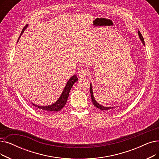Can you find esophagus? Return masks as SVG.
Instances as JSON below:
<instances>
[{
    "instance_id": "obj_1",
    "label": "esophagus",
    "mask_w": 159,
    "mask_h": 159,
    "mask_svg": "<svg viewBox=\"0 0 159 159\" xmlns=\"http://www.w3.org/2000/svg\"><path fill=\"white\" fill-rule=\"evenodd\" d=\"M88 73H89V72H88V71L86 70V69L82 68V69H81V70H80L79 71V74H78V75H79V77L80 78H83V77H87V76L88 75Z\"/></svg>"
}]
</instances>
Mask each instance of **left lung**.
Masks as SVG:
<instances>
[{
	"mask_svg": "<svg viewBox=\"0 0 159 159\" xmlns=\"http://www.w3.org/2000/svg\"><path fill=\"white\" fill-rule=\"evenodd\" d=\"M139 38L140 39V40L142 41V42L143 43V45H145V43H144V39H143V38L142 36V35L141 34L139 30ZM90 94H91V98H92V101L93 102V104L94 105V106L95 107H97L98 108L100 109L101 110H102V111H112V110H114L116 108H118V107H104L102 106L100 104H99V103L97 102L94 98V96H93V89H92V84H90Z\"/></svg>",
	"mask_w": 159,
	"mask_h": 159,
	"instance_id": "obj_1",
	"label": "left lung"
}]
</instances>
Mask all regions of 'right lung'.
I'll return each mask as SVG.
<instances>
[{"instance_id":"right-lung-1","label":"right lung","mask_w":159,"mask_h":159,"mask_svg":"<svg viewBox=\"0 0 159 159\" xmlns=\"http://www.w3.org/2000/svg\"><path fill=\"white\" fill-rule=\"evenodd\" d=\"M27 26H28V25H26L23 28L21 33H20V34L19 39L20 36L22 35V34L24 32L25 30L26 29ZM78 80H79V79L77 77V76H76L75 75L72 76V77L70 79V80H69L68 82H67V84L63 90V92L61 94L59 99L54 103H53L52 105H48V106H38V105H36L35 104H33V103H32V105L34 106H35L36 107H37L38 109H39L40 110H41V111H43V112H53L60 111V110L61 109H62L63 107L66 105L71 89L75 82H77Z\"/></svg>"}]
</instances>
